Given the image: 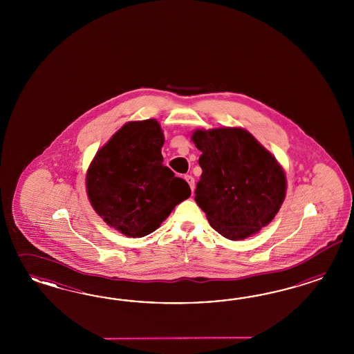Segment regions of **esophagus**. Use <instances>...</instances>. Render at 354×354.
<instances>
[{"mask_svg":"<svg viewBox=\"0 0 354 354\" xmlns=\"http://www.w3.org/2000/svg\"><path fill=\"white\" fill-rule=\"evenodd\" d=\"M184 179H185L187 183L189 184V187H191V191H192L193 193V191H194V178L191 176V175H185V176H184Z\"/></svg>","mask_w":354,"mask_h":354,"instance_id":"esophagus-1","label":"esophagus"}]
</instances>
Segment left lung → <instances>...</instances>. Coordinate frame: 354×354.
<instances>
[{
    "instance_id": "8db88e82",
    "label": "left lung",
    "mask_w": 354,
    "mask_h": 354,
    "mask_svg": "<svg viewBox=\"0 0 354 354\" xmlns=\"http://www.w3.org/2000/svg\"><path fill=\"white\" fill-rule=\"evenodd\" d=\"M203 169L196 203L210 225L230 240H243L268 225L284 201L283 167L247 129H196Z\"/></svg>"
}]
</instances>
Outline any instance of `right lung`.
I'll return each instance as SVG.
<instances>
[{"instance_id": "obj_1", "label": "right lung", "mask_w": 354, "mask_h": 354, "mask_svg": "<svg viewBox=\"0 0 354 354\" xmlns=\"http://www.w3.org/2000/svg\"><path fill=\"white\" fill-rule=\"evenodd\" d=\"M163 142L156 119L129 122L88 167L86 193L92 207L123 235H149L191 196L188 183L163 166Z\"/></svg>"}]
</instances>
